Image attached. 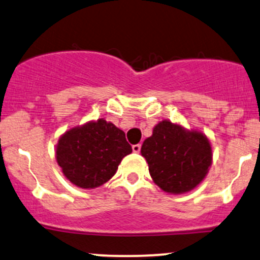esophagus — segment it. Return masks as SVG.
Masks as SVG:
<instances>
[{
	"label": "esophagus",
	"mask_w": 260,
	"mask_h": 260,
	"mask_svg": "<svg viewBox=\"0 0 260 260\" xmlns=\"http://www.w3.org/2000/svg\"><path fill=\"white\" fill-rule=\"evenodd\" d=\"M140 149H141V145H140V143H139V145H134L133 146V151L135 152V153H139Z\"/></svg>",
	"instance_id": "obj_1"
}]
</instances>
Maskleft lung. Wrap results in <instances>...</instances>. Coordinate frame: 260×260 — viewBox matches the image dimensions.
<instances>
[{
  "mask_svg": "<svg viewBox=\"0 0 260 260\" xmlns=\"http://www.w3.org/2000/svg\"><path fill=\"white\" fill-rule=\"evenodd\" d=\"M141 154L154 184L167 193L190 192L203 181L213 161L208 137L201 130L161 120L142 143Z\"/></svg>",
  "mask_w": 260,
  "mask_h": 260,
  "instance_id": "left-lung-1",
  "label": "left lung"
}]
</instances>
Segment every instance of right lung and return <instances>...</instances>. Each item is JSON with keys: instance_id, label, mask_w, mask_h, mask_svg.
I'll use <instances>...</instances> for the list:
<instances>
[{"instance_id": "right-lung-1", "label": "right lung", "mask_w": 260, "mask_h": 260, "mask_svg": "<svg viewBox=\"0 0 260 260\" xmlns=\"http://www.w3.org/2000/svg\"><path fill=\"white\" fill-rule=\"evenodd\" d=\"M131 152L124 131L101 118L67 130L58 140L56 159L67 180L91 190L109 181Z\"/></svg>"}]
</instances>
